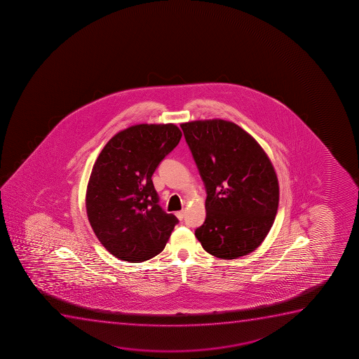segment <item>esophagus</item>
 Returning <instances> with one entry per match:
<instances>
[{
	"label": "esophagus",
	"mask_w": 359,
	"mask_h": 359,
	"mask_svg": "<svg viewBox=\"0 0 359 359\" xmlns=\"http://www.w3.org/2000/svg\"><path fill=\"white\" fill-rule=\"evenodd\" d=\"M175 215H177V219H182L185 217V210L177 211Z\"/></svg>",
	"instance_id": "1"
}]
</instances>
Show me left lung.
Listing matches in <instances>:
<instances>
[{"instance_id": "left-lung-1", "label": "left lung", "mask_w": 359, "mask_h": 359, "mask_svg": "<svg viewBox=\"0 0 359 359\" xmlns=\"http://www.w3.org/2000/svg\"><path fill=\"white\" fill-rule=\"evenodd\" d=\"M180 127L207 191V217L194 236L217 258L252 252L278 212V177L269 157L231 121L198 120Z\"/></svg>"}]
</instances>
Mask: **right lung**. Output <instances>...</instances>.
Listing matches in <instances>:
<instances>
[{
	"label": "right lung",
	"instance_id": "add662e5",
	"mask_svg": "<svg viewBox=\"0 0 359 359\" xmlns=\"http://www.w3.org/2000/svg\"><path fill=\"white\" fill-rule=\"evenodd\" d=\"M182 135L174 123H140L116 133L98 155L86 190V214L98 241L118 259L140 263L155 257L179 222L160 207L151 177Z\"/></svg>",
	"mask_w": 359,
	"mask_h": 359
}]
</instances>
